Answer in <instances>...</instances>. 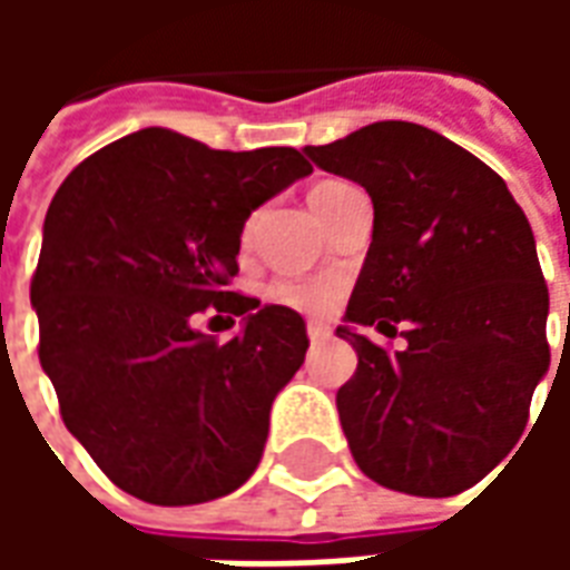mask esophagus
<instances>
[{
    "label": "esophagus",
    "mask_w": 570,
    "mask_h": 570,
    "mask_svg": "<svg viewBox=\"0 0 570 570\" xmlns=\"http://www.w3.org/2000/svg\"><path fill=\"white\" fill-rule=\"evenodd\" d=\"M308 338L311 342H323V338H330V326H326V323H308Z\"/></svg>",
    "instance_id": "obj_1"
}]
</instances>
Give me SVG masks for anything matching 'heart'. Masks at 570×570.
<instances>
[{"mask_svg":"<svg viewBox=\"0 0 570 570\" xmlns=\"http://www.w3.org/2000/svg\"><path fill=\"white\" fill-rule=\"evenodd\" d=\"M345 183H323L311 191V204L317 207L330 191H335ZM249 235V225H247ZM265 296L272 298L274 305H284V308L302 311V314H323L330 311L342 296V281L333 274H321V277H281L265 286Z\"/></svg>","mask_w":570,"mask_h":570,"instance_id":"b5f03b06","label":"heart"}]
</instances>
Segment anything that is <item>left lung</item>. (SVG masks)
Listing matches in <instances>:
<instances>
[{
  "instance_id": "left-lung-1",
  "label": "left lung",
  "mask_w": 570,
  "mask_h": 570,
  "mask_svg": "<svg viewBox=\"0 0 570 570\" xmlns=\"http://www.w3.org/2000/svg\"><path fill=\"white\" fill-rule=\"evenodd\" d=\"M305 155L375 207L335 330L357 351L335 396L354 461L421 498L476 485L513 452L550 370V293L525 213L489 164L412 121H375ZM396 322L407 347L394 355L356 333L393 337Z\"/></svg>"
}]
</instances>
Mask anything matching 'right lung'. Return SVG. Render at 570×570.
I'll return each mask as SVG.
<instances>
[{
    "label": "right lung",
    "mask_w": 570,
    "mask_h": 570,
    "mask_svg": "<svg viewBox=\"0 0 570 570\" xmlns=\"http://www.w3.org/2000/svg\"><path fill=\"white\" fill-rule=\"evenodd\" d=\"M311 174L289 146L210 149L142 128L72 170L42 228L30 298L69 433L118 489L188 507L240 489L268 415L305 363V321L228 289L259 204ZM204 307L245 317L216 343Z\"/></svg>",
    "instance_id": "1"
}]
</instances>
